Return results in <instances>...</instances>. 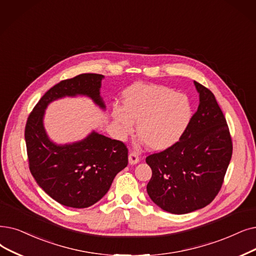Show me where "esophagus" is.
Here are the masks:
<instances>
[{"label": "esophagus", "mask_w": 256, "mask_h": 256, "mask_svg": "<svg viewBox=\"0 0 256 256\" xmlns=\"http://www.w3.org/2000/svg\"><path fill=\"white\" fill-rule=\"evenodd\" d=\"M140 158L139 154L136 152H130L128 154V161L130 164H137L139 162Z\"/></svg>", "instance_id": "1"}]
</instances>
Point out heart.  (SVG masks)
Segmentation results:
<instances>
[{"mask_svg": "<svg viewBox=\"0 0 256 256\" xmlns=\"http://www.w3.org/2000/svg\"><path fill=\"white\" fill-rule=\"evenodd\" d=\"M124 108L116 106L113 116L124 135L134 132L154 150L168 148L179 141L192 118V106L183 94L166 86L135 84L124 93Z\"/></svg>", "mask_w": 256, "mask_h": 256, "instance_id": "b5f03b06", "label": "heart"}]
</instances>
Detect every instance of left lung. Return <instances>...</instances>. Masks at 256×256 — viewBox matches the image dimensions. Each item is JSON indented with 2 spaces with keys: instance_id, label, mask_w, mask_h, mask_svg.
Returning <instances> with one entry per match:
<instances>
[{
  "instance_id": "8db88e82",
  "label": "left lung",
  "mask_w": 256,
  "mask_h": 256,
  "mask_svg": "<svg viewBox=\"0 0 256 256\" xmlns=\"http://www.w3.org/2000/svg\"><path fill=\"white\" fill-rule=\"evenodd\" d=\"M200 104L174 146L148 156L152 168L146 186L152 201L163 210L184 214L216 196L232 157L226 118L209 88L194 82Z\"/></svg>"
}]
</instances>
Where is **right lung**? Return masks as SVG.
Here are the masks:
<instances>
[{"instance_id": "right-lung-1", "label": "right lung", "mask_w": 256, "mask_h": 256, "mask_svg": "<svg viewBox=\"0 0 256 256\" xmlns=\"http://www.w3.org/2000/svg\"><path fill=\"white\" fill-rule=\"evenodd\" d=\"M104 75L84 73L52 86L30 113L25 126L29 170L40 187L62 205L86 208L110 190L116 174L126 168V144L98 132L72 144L58 146L48 138L42 118L47 106L64 96L86 95L104 108L100 97Z\"/></svg>"}]
</instances>
